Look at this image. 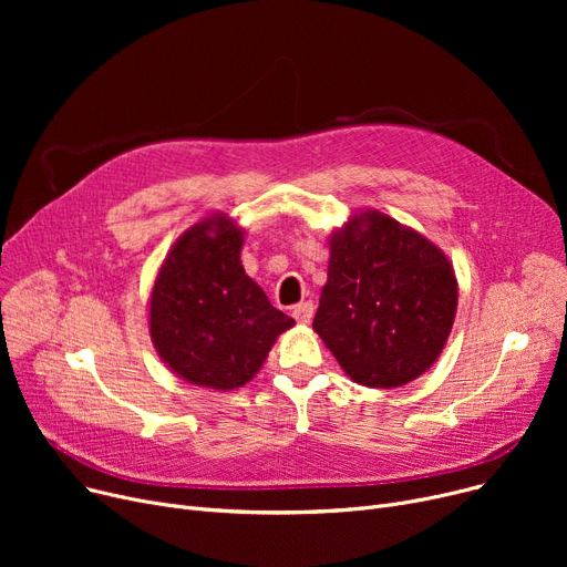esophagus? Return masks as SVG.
Wrapping results in <instances>:
<instances>
[{
    "label": "esophagus",
    "instance_id": "obj_1",
    "mask_svg": "<svg viewBox=\"0 0 567 567\" xmlns=\"http://www.w3.org/2000/svg\"><path fill=\"white\" fill-rule=\"evenodd\" d=\"M291 315H293V319H296V321H303V323H308V321L312 319V315H315V306H312V301L299 303V306H293Z\"/></svg>",
    "mask_w": 567,
    "mask_h": 567
}]
</instances>
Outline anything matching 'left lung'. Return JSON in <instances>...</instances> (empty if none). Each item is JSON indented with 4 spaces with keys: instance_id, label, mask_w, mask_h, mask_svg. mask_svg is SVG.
Instances as JSON below:
<instances>
[{
    "instance_id": "1",
    "label": "left lung",
    "mask_w": 567,
    "mask_h": 567,
    "mask_svg": "<svg viewBox=\"0 0 567 567\" xmlns=\"http://www.w3.org/2000/svg\"><path fill=\"white\" fill-rule=\"evenodd\" d=\"M455 308L445 255L419 231L368 212L333 236L312 329L355 383L395 389L436 361Z\"/></svg>"
}]
</instances>
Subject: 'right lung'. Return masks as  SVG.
<instances>
[{
    "instance_id": "1",
    "label": "right lung",
    "mask_w": 567,
    "mask_h": 567,
    "mask_svg": "<svg viewBox=\"0 0 567 567\" xmlns=\"http://www.w3.org/2000/svg\"><path fill=\"white\" fill-rule=\"evenodd\" d=\"M244 231L225 216L190 227L154 285L148 326L161 359L190 383L238 389L293 319L244 271Z\"/></svg>"
}]
</instances>
